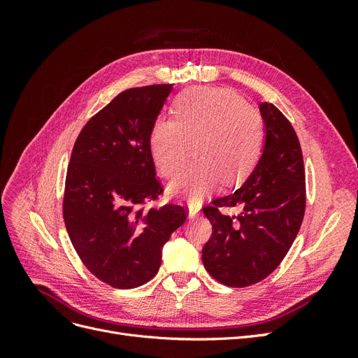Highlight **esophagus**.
<instances>
[{"mask_svg":"<svg viewBox=\"0 0 358 358\" xmlns=\"http://www.w3.org/2000/svg\"><path fill=\"white\" fill-rule=\"evenodd\" d=\"M200 213V208L196 204H189L188 206V216L189 218H196V216Z\"/></svg>","mask_w":358,"mask_h":358,"instance_id":"34e87169","label":"esophagus"}]
</instances>
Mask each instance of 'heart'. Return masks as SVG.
Wrapping results in <instances>:
<instances>
[{
    "instance_id": "obj_1",
    "label": "heart",
    "mask_w": 358,
    "mask_h": 358,
    "mask_svg": "<svg viewBox=\"0 0 358 358\" xmlns=\"http://www.w3.org/2000/svg\"><path fill=\"white\" fill-rule=\"evenodd\" d=\"M173 119L159 117L149 134L154 162L173 178L191 154L196 161L171 183L175 196L199 201L218 185H234L255 167L264 143L263 117L230 90L194 88L171 107Z\"/></svg>"
}]
</instances>
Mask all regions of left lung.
I'll return each mask as SVG.
<instances>
[{
  "mask_svg": "<svg viewBox=\"0 0 358 358\" xmlns=\"http://www.w3.org/2000/svg\"><path fill=\"white\" fill-rule=\"evenodd\" d=\"M266 140L262 158L241 188L203 208L212 236L203 246L206 270L218 282L242 288L259 282L280 264L305 216L306 182L294 128L278 107L259 104ZM221 207H239L237 215Z\"/></svg>",
  "mask_w": 358,
  "mask_h": 358,
  "instance_id": "1",
  "label": "left lung"
}]
</instances>
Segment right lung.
I'll list each match as a JSON object with an SVG mask.
<instances>
[{"instance_id": "obj_1", "label": "right lung", "mask_w": 358, "mask_h": 358, "mask_svg": "<svg viewBox=\"0 0 358 358\" xmlns=\"http://www.w3.org/2000/svg\"><path fill=\"white\" fill-rule=\"evenodd\" d=\"M173 85L131 88L94 115L76 140L62 213L70 241L90 272L119 289L149 282L161 251L185 222L187 208L145 209L162 185L149 134Z\"/></svg>"}]
</instances>
